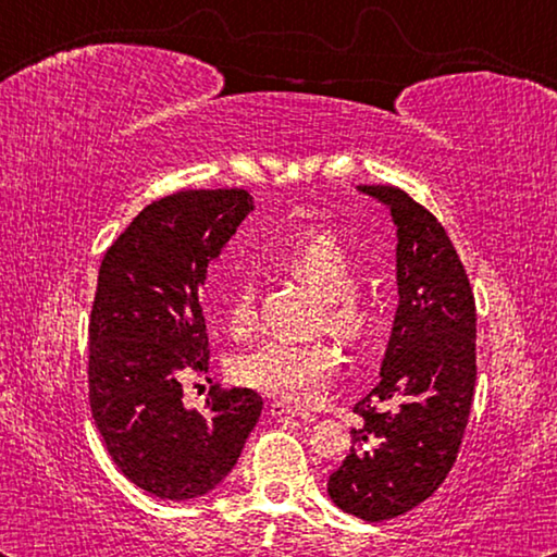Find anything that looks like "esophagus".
Wrapping results in <instances>:
<instances>
[{
  "label": "esophagus",
  "mask_w": 557,
  "mask_h": 557,
  "mask_svg": "<svg viewBox=\"0 0 557 557\" xmlns=\"http://www.w3.org/2000/svg\"><path fill=\"white\" fill-rule=\"evenodd\" d=\"M270 414H272V418H282V414H287V418H299L305 422H314L312 412L299 410V408H295V405H287V403H280V400L270 405Z\"/></svg>",
  "instance_id": "esophagus-1"
}]
</instances>
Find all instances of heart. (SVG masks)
<instances>
[{"label":"heart","mask_w":557,"mask_h":557,"mask_svg":"<svg viewBox=\"0 0 557 557\" xmlns=\"http://www.w3.org/2000/svg\"><path fill=\"white\" fill-rule=\"evenodd\" d=\"M277 265L322 297L319 326L351 346L369 342L379 329L381 309L369 292L356 287V265L342 240L332 233H312L292 243L277 256ZM225 322L233 334L252 324V289L235 285L225 305ZM342 371V351L332 338L309 342H262L235 358V381L289 405H312L324 398Z\"/></svg>","instance_id":"obj_1"}]
</instances>
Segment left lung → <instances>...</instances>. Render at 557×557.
Returning a JSON list of instances; mask_svg holds the SVG:
<instances>
[{
    "label": "left lung",
    "mask_w": 557,
    "mask_h": 557,
    "mask_svg": "<svg viewBox=\"0 0 557 557\" xmlns=\"http://www.w3.org/2000/svg\"><path fill=\"white\" fill-rule=\"evenodd\" d=\"M398 228V309L381 381L354 405L363 418L326 492L346 513L388 521L445 482L465 437L476 381V307L449 235L395 186H358Z\"/></svg>",
    "instance_id": "8db88e82"
}]
</instances>
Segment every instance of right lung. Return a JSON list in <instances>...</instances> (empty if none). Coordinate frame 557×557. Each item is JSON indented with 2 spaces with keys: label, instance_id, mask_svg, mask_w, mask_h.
Instances as JSON below:
<instances>
[{
  "label": "right lung",
  "instance_id": "right-lung-1",
  "mask_svg": "<svg viewBox=\"0 0 557 557\" xmlns=\"http://www.w3.org/2000/svg\"><path fill=\"white\" fill-rule=\"evenodd\" d=\"M256 201L243 188H196L149 203L110 245L88 336L92 420L132 484L164 502L219 486L256 428L262 398L211 388L206 410L182 383L209 373L199 289Z\"/></svg>",
  "mask_w": 557,
  "mask_h": 557
}]
</instances>
